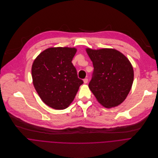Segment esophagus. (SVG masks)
Returning a JSON list of instances; mask_svg holds the SVG:
<instances>
[{
  "mask_svg": "<svg viewBox=\"0 0 158 158\" xmlns=\"http://www.w3.org/2000/svg\"><path fill=\"white\" fill-rule=\"evenodd\" d=\"M88 78H85V79L83 80V82H84L85 84L87 83H88Z\"/></svg>",
  "mask_w": 158,
  "mask_h": 158,
  "instance_id": "34e87169",
  "label": "esophagus"
}]
</instances>
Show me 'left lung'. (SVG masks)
<instances>
[{"instance_id":"1","label":"left lung","mask_w":158,"mask_h":158,"mask_svg":"<svg viewBox=\"0 0 158 158\" xmlns=\"http://www.w3.org/2000/svg\"><path fill=\"white\" fill-rule=\"evenodd\" d=\"M86 51L93 62L94 71L88 86L97 100L110 108L122 103L129 94L134 70L128 58L114 48Z\"/></svg>"}]
</instances>
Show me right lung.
Segmentation results:
<instances>
[{
    "label": "right lung",
    "instance_id": "add662e5",
    "mask_svg": "<svg viewBox=\"0 0 158 158\" xmlns=\"http://www.w3.org/2000/svg\"><path fill=\"white\" fill-rule=\"evenodd\" d=\"M77 48L51 47L41 52L31 67L35 90L42 102L55 110H64L73 101L82 80L72 61Z\"/></svg>",
    "mask_w": 158,
    "mask_h": 158
}]
</instances>
